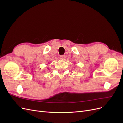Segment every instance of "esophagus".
<instances>
[{"label": "esophagus", "mask_w": 123, "mask_h": 123, "mask_svg": "<svg viewBox=\"0 0 123 123\" xmlns=\"http://www.w3.org/2000/svg\"><path fill=\"white\" fill-rule=\"evenodd\" d=\"M59 58H60L61 60H65L66 58V56L65 55H61L59 56Z\"/></svg>", "instance_id": "34e87169"}]
</instances>
